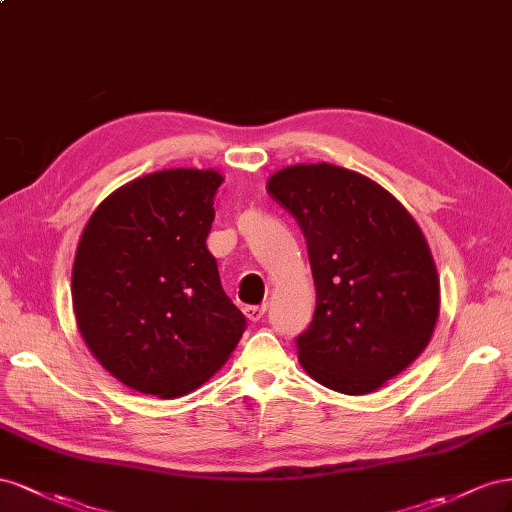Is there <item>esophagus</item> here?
<instances>
[{"label":"esophagus","instance_id":"1","mask_svg":"<svg viewBox=\"0 0 512 512\" xmlns=\"http://www.w3.org/2000/svg\"><path fill=\"white\" fill-rule=\"evenodd\" d=\"M266 313V304H246L244 306V315L251 321H259Z\"/></svg>","mask_w":512,"mask_h":512}]
</instances>
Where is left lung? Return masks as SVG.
Instances as JSON below:
<instances>
[{"mask_svg": "<svg viewBox=\"0 0 512 512\" xmlns=\"http://www.w3.org/2000/svg\"><path fill=\"white\" fill-rule=\"evenodd\" d=\"M268 193L296 218L315 281V315L296 339L319 384L367 394L422 354L440 285L414 218L382 186L328 163L276 171Z\"/></svg>", "mask_w": 512, "mask_h": 512, "instance_id": "1", "label": "left lung"}]
</instances>
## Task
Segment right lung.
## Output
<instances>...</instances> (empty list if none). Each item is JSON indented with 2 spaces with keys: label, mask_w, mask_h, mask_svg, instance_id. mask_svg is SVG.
<instances>
[{
  "label": "right lung",
  "mask_w": 512,
  "mask_h": 512,
  "mask_svg": "<svg viewBox=\"0 0 512 512\" xmlns=\"http://www.w3.org/2000/svg\"><path fill=\"white\" fill-rule=\"evenodd\" d=\"M223 175L167 169L118 188L87 221L72 304L87 347L111 375L173 399L223 367L246 330L206 240Z\"/></svg>",
  "instance_id": "add662e5"
}]
</instances>
